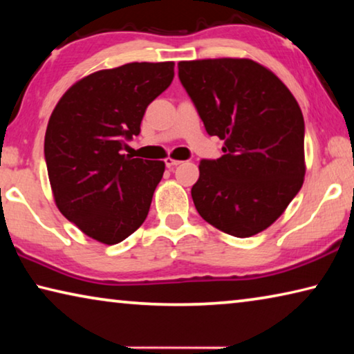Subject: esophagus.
I'll return each instance as SVG.
<instances>
[{"instance_id": "1", "label": "esophagus", "mask_w": 354, "mask_h": 354, "mask_svg": "<svg viewBox=\"0 0 354 354\" xmlns=\"http://www.w3.org/2000/svg\"><path fill=\"white\" fill-rule=\"evenodd\" d=\"M179 164H181V160H176V159H171V158L165 159V165L169 167V169H171V167H176Z\"/></svg>"}]
</instances>
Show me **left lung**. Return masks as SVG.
Segmentation results:
<instances>
[{
  "instance_id": "left-lung-1",
  "label": "left lung",
  "mask_w": 354,
  "mask_h": 354,
  "mask_svg": "<svg viewBox=\"0 0 354 354\" xmlns=\"http://www.w3.org/2000/svg\"><path fill=\"white\" fill-rule=\"evenodd\" d=\"M183 87L223 156L201 159L196 211L234 237H251L286 211L303 185L304 120L270 70L250 59L178 64Z\"/></svg>"
}]
</instances>
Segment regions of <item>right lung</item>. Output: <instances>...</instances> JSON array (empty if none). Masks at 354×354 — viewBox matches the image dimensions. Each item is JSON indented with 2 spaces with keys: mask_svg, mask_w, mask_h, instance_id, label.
I'll list each match as a JSON object with an SVG mask.
<instances>
[{
  "mask_svg": "<svg viewBox=\"0 0 354 354\" xmlns=\"http://www.w3.org/2000/svg\"><path fill=\"white\" fill-rule=\"evenodd\" d=\"M173 68L133 62L88 75L64 93L48 122L45 162L56 205L101 243L124 241L147 218L165 164L120 151L140 134L143 113L171 84Z\"/></svg>",
  "mask_w": 354,
  "mask_h": 354,
  "instance_id": "1",
  "label": "right lung"
}]
</instances>
